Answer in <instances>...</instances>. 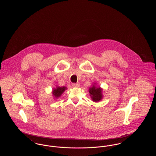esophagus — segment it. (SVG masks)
I'll return each mask as SVG.
<instances>
[{
  "instance_id": "esophagus-1",
  "label": "esophagus",
  "mask_w": 156,
  "mask_h": 156,
  "mask_svg": "<svg viewBox=\"0 0 156 156\" xmlns=\"http://www.w3.org/2000/svg\"><path fill=\"white\" fill-rule=\"evenodd\" d=\"M72 86L74 88H78L80 87V83H72Z\"/></svg>"
}]
</instances>
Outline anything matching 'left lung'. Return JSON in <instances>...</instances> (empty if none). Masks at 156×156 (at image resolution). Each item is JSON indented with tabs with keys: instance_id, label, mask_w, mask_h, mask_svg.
<instances>
[{
	"instance_id": "left-lung-1",
	"label": "left lung",
	"mask_w": 156,
	"mask_h": 156,
	"mask_svg": "<svg viewBox=\"0 0 156 156\" xmlns=\"http://www.w3.org/2000/svg\"><path fill=\"white\" fill-rule=\"evenodd\" d=\"M89 92L93 101L98 102L103 98L102 89L100 87H97L95 85H94L92 87L89 88Z\"/></svg>"
}]
</instances>
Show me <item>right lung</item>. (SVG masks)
I'll return each instance as SVG.
<instances>
[{"mask_svg":"<svg viewBox=\"0 0 156 156\" xmlns=\"http://www.w3.org/2000/svg\"><path fill=\"white\" fill-rule=\"evenodd\" d=\"M67 89V88L65 87H56V88H54L53 90L52 94L54 96L55 98H59L62 94L63 92Z\"/></svg>","mask_w":156,"mask_h":156,"instance_id":"obj_1","label":"right lung"}]
</instances>
